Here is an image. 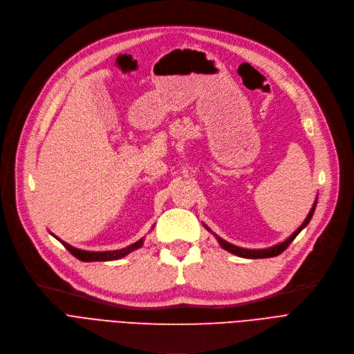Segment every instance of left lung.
Masks as SVG:
<instances>
[{
    "label": "left lung",
    "mask_w": 354,
    "mask_h": 354,
    "mask_svg": "<svg viewBox=\"0 0 354 354\" xmlns=\"http://www.w3.org/2000/svg\"><path fill=\"white\" fill-rule=\"evenodd\" d=\"M315 206H317V200L314 201V205H313V207H311V210H310V213H308V216H307V218L304 222H302V225L291 234V236L288 238V239H285L283 242H281V243H278V245H274V246H271V248H266V249H245V248H239V246H234V245H232V243H229V242H226V241H223L222 238H218L217 234H214L216 236V239H217V242H218V245H221L225 250H227V252H230V254H233V255H236V257H241V258H248V259H259V258H272V257H277V255H279V254H282V252L287 249L288 246H290V243L297 238V234L304 229L308 223H310V221H311V217H313V214H314V210H315ZM205 227L209 230V232H212L206 225H205ZM213 233V232H212Z\"/></svg>",
    "instance_id": "obj_1"
}]
</instances>
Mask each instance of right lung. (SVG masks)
<instances>
[{
    "label": "right lung",
    "instance_id": "1",
    "mask_svg": "<svg viewBox=\"0 0 354 354\" xmlns=\"http://www.w3.org/2000/svg\"><path fill=\"white\" fill-rule=\"evenodd\" d=\"M53 234V233H52ZM55 236V234H53ZM57 241H60L57 236H55ZM63 243V246L71 252V254L77 258L79 261H83V262H93V261H115V259H121L124 257H127L128 254H131L132 250L136 249H140L142 245H144V238H141L138 242L132 243L127 248H122V249H118V250H105V252H91V250H82V249H77L69 243H66L63 241H60Z\"/></svg>",
    "mask_w": 354,
    "mask_h": 354
}]
</instances>
